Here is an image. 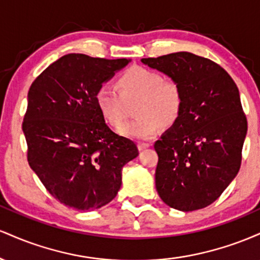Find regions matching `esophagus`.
<instances>
[{
    "label": "esophagus",
    "instance_id": "1",
    "mask_svg": "<svg viewBox=\"0 0 260 260\" xmlns=\"http://www.w3.org/2000/svg\"><path fill=\"white\" fill-rule=\"evenodd\" d=\"M149 147H150V143H143V142L138 143V149H139V150H144V149H147Z\"/></svg>",
    "mask_w": 260,
    "mask_h": 260
}]
</instances>
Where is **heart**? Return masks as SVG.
Instances as JSON below:
<instances>
[{"instance_id":"obj_1","label":"heart","mask_w":260,"mask_h":260,"mask_svg":"<svg viewBox=\"0 0 260 260\" xmlns=\"http://www.w3.org/2000/svg\"><path fill=\"white\" fill-rule=\"evenodd\" d=\"M117 86L118 90L110 84L100 85L95 92V103L107 123L118 127L126 118V101L138 99L134 107L137 117L118 129L132 138L151 139L161 123H174L183 107L180 83L164 78L159 71L134 66L121 74Z\"/></svg>"}]
</instances>
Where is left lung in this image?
Listing matches in <instances>:
<instances>
[{
	"label": "left lung",
	"mask_w": 260,
	"mask_h": 260,
	"mask_svg": "<svg viewBox=\"0 0 260 260\" xmlns=\"http://www.w3.org/2000/svg\"><path fill=\"white\" fill-rule=\"evenodd\" d=\"M180 83L183 107L154 144L155 186L169 207L193 211L214 203L241 168L247 117L225 70L190 52L142 58Z\"/></svg>",
	"instance_id": "1"
}]
</instances>
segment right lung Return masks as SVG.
<instances>
[{
    "mask_svg": "<svg viewBox=\"0 0 260 260\" xmlns=\"http://www.w3.org/2000/svg\"><path fill=\"white\" fill-rule=\"evenodd\" d=\"M129 59L68 53L32 82L23 120L29 166L66 207L99 209L115 198L136 143L110 129L95 92Z\"/></svg>",
    "mask_w": 260,
    "mask_h": 260,
    "instance_id": "obj_1",
    "label": "right lung"
}]
</instances>
